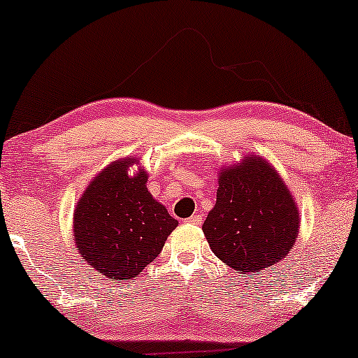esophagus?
Here are the masks:
<instances>
[{"label":"esophagus","instance_id":"obj_1","mask_svg":"<svg viewBox=\"0 0 358 358\" xmlns=\"http://www.w3.org/2000/svg\"><path fill=\"white\" fill-rule=\"evenodd\" d=\"M188 223H192V225H200L201 223V215H192L190 218H187Z\"/></svg>","mask_w":358,"mask_h":358}]
</instances>
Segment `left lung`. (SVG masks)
Returning <instances> with one entry per match:
<instances>
[{
  "label": "left lung",
  "instance_id": "8db88e82",
  "mask_svg": "<svg viewBox=\"0 0 358 358\" xmlns=\"http://www.w3.org/2000/svg\"><path fill=\"white\" fill-rule=\"evenodd\" d=\"M299 227V210L277 171L245 157L220 173L217 203L201 230L222 262L252 275L287 257Z\"/></svg>",
  "mask_w": 358,
  "mask_h": 358
}]
</instances>
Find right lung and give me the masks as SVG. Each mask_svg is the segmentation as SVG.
Returning <instances> with one entry per match:
<instances>
[{
	"label": "right lung",
	"mask_w": 358,
	"mask_h": 358,
	"mask_svg": "<svg viewBox=\"0 0 358 358\" xmlns=\"http://www.w3.org/2000/svg\"><path fill=\"white\" fill-rule=\"evenodd\" d=\"M133 160L111 163L90 183L75 210V242L93 270L131 280L160 255L178 222L146 190L145 171L128 176Z\"/></svg>",
	"instance_id": "1"
}]
</instances>
